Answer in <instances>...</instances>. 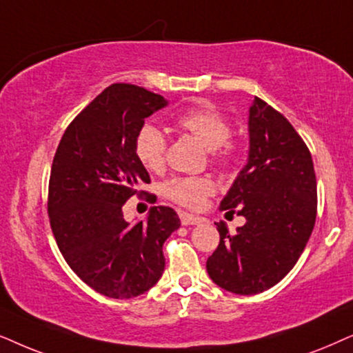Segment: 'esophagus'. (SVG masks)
<instances>
[{
	"label": "esophagus",
	"mask_w": 353,
	"mask_h": 353,
	"mask_svg": "<svg viewBox=\"0 0 353 353\" xmlns=\"http://www.w3.org/2000/svg\"><path fill=\"white\" fill-rule=\"evenodd\" d=\"M179 218H181V223L184 225H190V224H200L203 223V218H200V216H194L190 213H179Z\"/></svg>",
	"instance_id": "esophagus-1"
}]
</instances>
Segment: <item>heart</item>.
Returning a JSON list of instances; mask_svg holds the SVG:
<instances>
[{"label":"heart","mask_w":353,"mask_h":353,"mask_svg":"<svg viewBox=\"0 0 353 353\" xmlns=\"http://www.w3.org/2000/svg\"><path fill=\"white\" fill-rule=\"evenodd\" d=\"M176 128L190 134L210 150L213 163L229 164L236 158L237 148L229 140L231 124L216 108L208 105L190 108L176 117ZM135 154L148 171H161L166 159V137L161 130L152 124L143 125L135 137ZM163 192L176 203L196 210L213 194L214 184L208 177H174L164 184Z\"/></svg>","instance_id":"b5f03b06"}]
</instances>
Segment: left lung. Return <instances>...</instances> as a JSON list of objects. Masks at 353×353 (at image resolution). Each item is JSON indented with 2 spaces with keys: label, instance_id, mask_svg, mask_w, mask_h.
<instances>
[{
  "label": "left lung",
  "instance_id": "left-lung-1",
  "mask_svg": "<svg viewBox=\"0 0 353 353\" xmlns=\"http://www.w3.org/2000/svg\"><path fill=\"white\" fill-rule=\"evenodd\" d=\"M245 218L229 232L216 223L219 245L206 261L211 281L239 295L276 285L302 255L316 219L312 154L285 117L255 97L248 110V158L221 201Z\"/></svg>",
  "mask_w": 353,
  "mask_h": 353
}]
</instances>
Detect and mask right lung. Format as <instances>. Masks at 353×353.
I'll use <instances>...</instances> for the list:
<instances>
[{
    "mask_svg": "<svg viewBox=\"0 0 353 353\" xmlns=\"http://www.w3.org/2000/svg\"><path fill=\"white\" fill-rule=\"evenodd\" d=\"M166 105V98L142 87L112 83L70 122L56 150L51 231L70 270L110 299L139 297L158 283L163 243L181 225L169 206H153L137 224L122 214L125 201L145 195L140 187L150 184L135 137L145 119Z\"/></svg>",
    "mask_w": 353,
    "mask_h": 353,
    "instance_id": "obj_1",
    "label": "right lung"
}]
</instances>
